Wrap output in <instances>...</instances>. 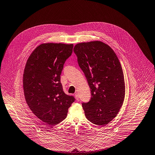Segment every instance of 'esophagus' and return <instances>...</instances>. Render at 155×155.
<instances>
[{
    "mask_svg": "<svg viewBox=\"0 0 155 155\" xmlns=\"http://www.w3.org/2000/svg\"><path fill=\"white\" fill-rule=\"evenodd\" d=\"M75 98H76L77 100H78L79 99V95H78V94L77 93H76V94H75Z\"/></svg>",
    "mask_w": 155,
    "mask_h": 155,
    "instance_id": "34e87169",
    "label": "esophagus"
}]
</instances>
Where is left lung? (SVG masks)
Returning a JSON list of instances; mask_svg holds the SVG:
<instances>
[{"mask_svg": "<svg viewBox=\"0 0 155 155\" xmlns=\"http://www.w3.org/2000/svg\"><path fill=\"white\" fill-rule=\"evenodd\" d=\"M74 52L91 89V98L82 103L87 119L105 126L116 117L125 97L122 67L114 50L100 41L77 44Z\"/></svg>", "mask_w": 155, "mask_h": 155, "instance_id": "1", "label": "left lung"}]
</instances>
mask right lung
Wrapping results in <instances>:
<instances>
[{
    "mask_svg": "<svg viewBox=\"0 0 155 155\" xmlns=\"http://www.w3.org/2000/svg\"><path fill=\"white\" fill-rule=\"evenodd\" d=\"M73 47V44H41L31 53L24 69L26 103L37 118L50 126L64 120L75 101L74 97L64 92L60 82L63 65L71 55Z\"/></svg>",
    "mask_w": 155,
    "mask_h": 155,
    "instance_id": "1",
    "label": "right lung"
}]
</instances>
